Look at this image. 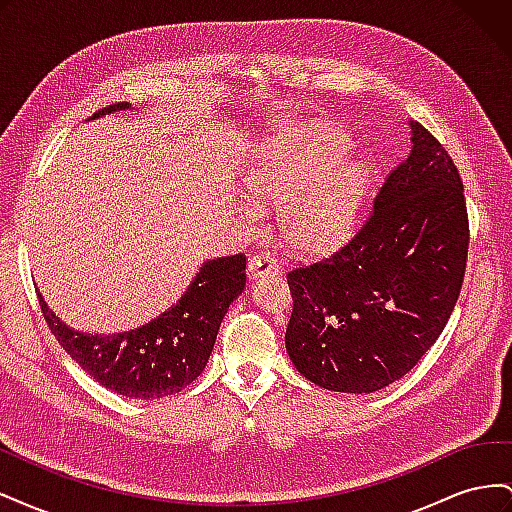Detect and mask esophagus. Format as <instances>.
<instances>
[{
	"instance_id": "1",
	"label": "esophagus",
	"mask_w": 512,
	"mask_h": 512,
	"mask_svg": "<svg viewBox=\"0 0 512 512\" xmlns=\"http://www.w3.org/2000/svg\"><path fill=\"white\" fill-rule=\"evenodd\" d=\"M277 269H280V265H277L275 256L269 252H258L247 260V271H250L252 277H265L277 273Z\"/></svg>"
}]
</instances>
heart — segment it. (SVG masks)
Listing matches in <instances>:
<instances>
[{"label":"heart","instance_id":"obj_1","mask_svg":"<svg viewBox=\"0 0 512 512\" xmlns=\"http://www.w3.org/2000/svg\"><path fill=\"white\" fill-rule=\"evenodd\" d=\"M344 149V138L329 130H290L271 138L250 170V190L260 205L284 203V235L299 250H329L350 232L365 173L339 156Z\"/></svg>","mask_w":512,"mask_h":512}]
</instances>
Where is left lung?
I'll return each instance as SVG.
<instances>
[{
	"label": "left lung",
	"mask_w": 512,
	"mask_h": 512,
	"mask_svg": "<svg viewBox=\"0 0 512 512\" xmlns=\"http://www.w3.org/2000/svg\"><path fill=\"white\" fill-rule=\"evenodd\" d=\"M410 132L359 232L286 275V350L322 389L374 393L404 378L455 309L470 245L463 183L436 136L418 121Z\"/></svg>",
	"instance_id": "left-lung-1"
}]
</instances>
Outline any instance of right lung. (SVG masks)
<instances>
[{"label": "right lung", "mask_w": 512, "mask_h": 512, "mask_svg": "<svg viewBox=\"0 0 512 512\" xmlns=\"http://www.w3.org/2000/svg\"><path fill=\"white\" fill-rule=\"evenodd\" d=\"M128 106L111 104L96 117ZM243 288V254L207 260L168 312L117 335L74 331L51 312L40 292L38 301L57 342L91 378L123 397L156 399L183 391L203 374L220 324Z\"/></svg>", "instance_id": "obj_1"}]
</instances>
